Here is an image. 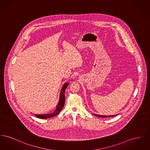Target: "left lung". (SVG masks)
<instances>
[{"instance_id":"obj_1","label":"left lung","mask_w":150,"mask_h":150,"mask_svg":"<svg viewBox=\"0 0 150 150\" xmlns=\"http://www.w3.org/2000/svg\"><path fill=\"white\" fill-rule=\"evenodd\" d=\"M96 116H98V117H112V116H116L117 115H110V116H106V115H100L94 114Z\"/></svg>"}]
</instances>
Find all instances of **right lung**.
Masks as SVG:
<instances>
[{"instance_id": "right-lung-1", "label": "right lung", "mask_w": 150, "mask_h": 150, "mask_svg": "<svg viewBox=\"0 0 150 150\" xmlns=\"http://www.w3.org/2000/svg\"><path fill=\"white\" fill-rule=\"evenodd\" d=\"M69 86V83H66L64 86H62V88L61 89V93H60L59 102L58 103V105H57L55 111L53 113L49 114H34L36 117H37L38 118H40V119H48V118L54 117V116H56V115L58 114L61 112V111L62 110L63 107L64 106V102H65L64 92H65V90H66L67 86Z\"/></svg>"}]
</instances>
